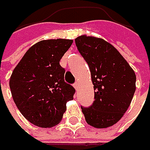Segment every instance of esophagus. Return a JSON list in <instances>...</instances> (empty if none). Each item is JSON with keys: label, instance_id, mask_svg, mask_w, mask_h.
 Here are the masks:
<instances>
[{"label": "esophagus", "instance_id": "1", "mask_svg": "<svg viewBox=\"0 0 150 150\" xmlns=\"http://www.w3.org/2000/svg\"><path fill=\"white\" fill-rule=\"evenodd\" d=\"M74 88H75V90H78V83L77 82H75V84H74Z\"/></svg>", "mask_w": 150, "mask_h": 150}]
</instances>
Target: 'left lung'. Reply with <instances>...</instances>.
Returning <instances> with one entry per match:
<instances>
[{"mask_svg": "<svg viewBox=\"0 0 150 150\" xmlns=\"http://www.w3.org/2000/svg\"><path fill=\"white\" fill-rule=\"evenodd\" d=\"M75 44L89 67L95 101L82 108L88 124L105 129L115 124L129 108L135 94V71L120 52L102 38L82 35Z\"/></svg>", "mask_w": 150, "mask_h": 150, "instance_id": "left-lung-1", "label": "left lung"}]
</instances>
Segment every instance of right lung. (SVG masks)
Instances as JSON below:
<instances>
[{
  "mask_svg": "<svg viewBox=\"0 0 150 150\" xmlns=\"http://www.w3.org/2000/svg\"><path fill=\"white\" fill-rule=\"evenodd\" d=\"M73 43L69 39L38 42L28 49L9 79L13 100L21 115L40 128H52L62 119L75 88L64 81L60 61Z\"/></svg>",
  "mask_w": 150,
  "mask_h": 150,
  "instance_id": "right-lung-1",
  "label": "right lung"
}]
</instances>
